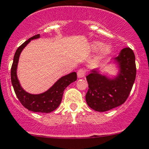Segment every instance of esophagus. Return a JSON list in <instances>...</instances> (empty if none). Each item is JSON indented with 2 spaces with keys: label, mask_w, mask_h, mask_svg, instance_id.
I'll use <instances>...</instances> for the list:
<instances>
[{
  "label": "esophagus",
  "mask_w": 149,
  "mask_h": 149,
  "mask_svg": "<svg viewBox=\"0 0 149 149\" xmlns=\"http://www.w3.org/2000/svg\"><path fill=\"white\" fill-rule=\"evenodd\" d=\"M86 74V71L84 69H80L78 70L77 72V76H78V78H79V79H81V78L84 77V76H85Z\"/></svg>",
  "instance_id": "obj_1"
}]
</instances>
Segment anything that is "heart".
Instances as JSON below:
<instances>
[{
  "instance_id": "obj_1",
  "label": "heart",
  "mask_w": 149,
  "mask_h": 149,
  "mask_svg": "<svg viewBox=\"0 0 149 149\" xmlns=\"http://www.w3.org/2000/svg\"><path fill=\"white\" fill-rule=\"evenodd\" d=\"M89 48L91 51H96L98 50V53L95 58V61L98 63L106 58L109 55H110L112 51L111 46L110 45H103L102 42L98 41V40H94L91 42Z\"/></svg>"
}]
</instances>
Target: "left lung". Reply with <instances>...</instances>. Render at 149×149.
<instances>
[{
  "label": "left lung",
  "instance_id": "left-lung-1",
  "mask_svg": "<svg viewBox=\"0 0 149 149\" xmlns=\"http://www.w3.org/2000/svg\"><path fill=\"white\" fill-rule=\"evenodd\" d=\"M135 55L129 48L122 49L111 63L118 68L116 76L110 78L93 69L86 76L88 90L86 95L88 106L94 111L104 112L119 106L126 101L136 79Z\"/></svg>",
  "mask_w": 149,
  "mask_h": 149
}]
</instances>
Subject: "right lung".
I'll list each match as a JSON object with an SVG mask.
<instances>
[{
	"label": "right lung",
	"mask_w": 149,
	"mask_h": 149,
	"mask_svg": "<svg viewBox=\"0 0 149 149\" xmlns=\"http://www.w3.org/2000/svg\"><path fill=\"white\" fill-rule=\"evenodd\" d=\"M40 38V34L30 38L28 40L25 41L21 46L18 47L14 55L10 76L11 83L13 87L15 95L21 104L28 110L33 112L39 113H51L56 110L61 102L63 94L65 88L71 83L77 80V74L76 72H72L68 75L62 76L46 91L39 94H32L26 92L20 84L19 80L17 76V67L20 55L22 51L31 40Z\"/></svg>",
	"instance_id": "add662e5"
}]
</instances>
